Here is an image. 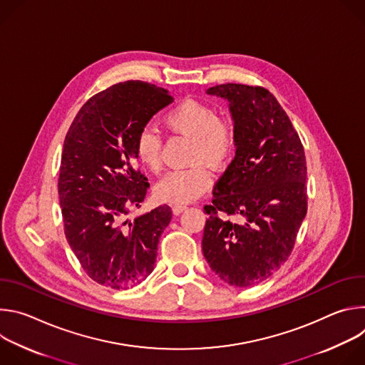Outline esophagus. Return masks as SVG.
Instances as JSON below:
<instances>
[{
  "instance_id": "1",
  "label": "esophagus",
  "mask_w": 365,
  "mask_h": 365,
  "mask_svg": "<svg viewBox=\"0 0 365 365\" xmlns=\"http://www.w3.org/2000/svg\"><path fill=\"white\" fill-rule=\"evenodd\" d=\"M186 210H187L186 205H173V214H175V215H179V214H182L183 211H186Z\"/></svg>"
}]
</instances>
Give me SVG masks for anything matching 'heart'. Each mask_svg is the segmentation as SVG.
I'll return each instance as SVG.
<instances>
[{
  "label": "heart",
  "mask_w": 365,
  "mask_h": 365,
  "mask_svg": "<svg viewBox=\"0 0 365 365\" xmlns=\"http://www.w3.org/2000/svg\"><path fill=\"white\" fill-rule=\"evenodd\" d=\"M165 127L192 140L187 169L166 173L154 187L162 202L183 205L202 196L212 183V175L203 163L214 169L225 168L235 150V127L231 118L221 117L210 103L186 99L163 117ZM140 163L158 172L162 168V138L151 127L140 131L135 143Z\"/></svg>",
  "instance_id": "1"
}]
</instances>
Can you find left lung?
<instances>
[{
    "instance_id": "obj_1",
    "label": "left lung",
    "mask_w": 365,
    "mask_h": 365,
    "mask_svg": "<svg viewBox=\"0 0 365 365\" xmlns=\"http://www.w3.org/2000/svg\"><path fill=\"white\" fill-rule=\"evenodd\" d=\"M206 93L230 102L237 151L203 207L202 251L221 280L250 287L276 273L294 247L307 212L304 150L266 88L224 83Z\"/></svg>"
}]
</instances>
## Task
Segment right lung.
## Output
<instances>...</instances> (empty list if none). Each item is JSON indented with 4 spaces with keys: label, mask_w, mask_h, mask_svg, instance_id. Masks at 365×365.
<instances>
[{
    "label": "right lung",
    "mask_w": 365,
    "mask_h": 365,
    "mask_svg": "<svg viewBox=\"0 0 365 365\" xmlns=\"http://www.w3.org/2000/svg\"><path fill=\"white\" fill-rule=\"evenodd\" d=\"M172 102L163 88L120 82L88 99L66 134L58 183L65 235L85 273L102 286L128 289L154 269L170 206L127 215L150 186L137 168V137Z\"/></svg>",
    "instance_id": "right-lung-1"
}]
</instances>
